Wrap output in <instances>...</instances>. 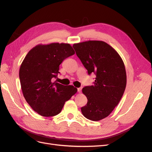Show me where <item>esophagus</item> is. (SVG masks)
Wrapping results in <instances>:
<instances>
[{
    "mask_svg": "<svg viewBox=\"0 0 152 152\" xmlns=\"http://www.w3.org/2000/svg\"><path fill=\"white\" fill-rule=\"evenodd\" d=\"M77 91H78V93H81V91H82V87H79V88H78Z\"/></svg>",
    "mask_w": 152,
    "mask_h": 152,
    "instance_id": "obj_1",
    "label": "esophagus"
}]
</instances>
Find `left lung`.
<instances>
[{"label":"left lung","mask_w":152,"mask_h":152,"mask_svg":"<svg viewBox=\"0 0 152 152\" xmlns=\"http://www.w3.org/2000/svg\"><path fill=\"white\" fill-rule=\"evenodd\" d=\"M73 48L88 74L96 75L94 85L82 89L87 103L81 112L87 119L100 121L112 113L122 97L127 82L124 63L116 50L103 41L88 40L74 44Z\"/></svg>","instance_id":"left-lung-1"}]
</instances>
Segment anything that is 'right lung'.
<instances>
[{
	"label": "right lung",
	"mask_w": 152,
	"mask_h": 152,
	"mask_svg": "<svg viewBox=\"0 0 152 152\" xmlns=\"http://www.w3.org/2000/svg\"><path fill=\"white\" fill-rule=\"evenodd\" d=\"M74 54L69 44H39L23 61L19 72L23 94L31 108L40 115L59 114L66 101L77 93L73 86L53 82L59 73V65Z\"/></svg>",
	"instance_id": "obj_1"
}]
</instances>
